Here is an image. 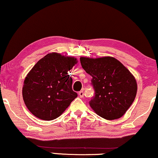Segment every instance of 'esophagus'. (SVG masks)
<instances>
[{
    "label": "esophagus",
    "instance_id": "1",
    "mask_svg": "<svg viewBox=\"0 0 158 158\" xmlns=\"http://www.w3.org/2000/svg\"><path fill=\"white\" fill-rule=\"evenodd\" d=\"M79 96L81 98L84 97V92H83V90H81V91L79 92Z\"/></svg>",
    "mask_w": 158,
    "mask_h": 158
}]
</instances>
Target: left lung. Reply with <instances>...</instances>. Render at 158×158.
<instances>
[{
  "label": "left lung",
  "instance_id": "1",
  "mask_svg": "<svg viewBox=\"0 0 158 158\" xmlns=\"http://www.w3.org/2000/svg\"><path fill=\"white\" fill-rule=\"evenodd\" d=\"M82 68L92 77L95 96L89 104L97 115L113 120L124 115L135 100L137 85L135 77L111 56L81 57Z\"/></svg>",
  "mask_w": 158,
  "mask_h": 158
}]
</instances>
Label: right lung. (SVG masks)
Listing matches in <instances>:
<instances>
[{"mask_svg": "<svg viewBox=\"0 0 158 158\" xmlns=\"http://www.w3.org/2000/svg\"><path fill=\"white\" fill-rule=\"evenodd\" d=\"M77 58L58 52L47 54L34 65L23 81V99L27 108L42 120H52L63 114L77 94L72 89L68 71Z\"/></svg>", "mask_w": 158, "mask_h": 158, "instance_id": "right-lung-1", "label": "right lung"}]
</instances>
